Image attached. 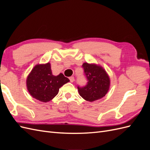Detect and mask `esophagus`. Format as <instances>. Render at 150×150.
<instances>
[{
	"label": "esophagus",
	"mask_w": 150,
	"mask_h": 150,
	"mask_svg": "<svg viewBox=\"0 0 150 150\" xmlns=\"http://www.w3.org/2000/svg\"><path fill=\"white\" fill-rule=\"evenodd\" d=\"M69 80H70V81H71V83L74 82V77H73V76H71V77H70V78H69Z\"/></svg>",
	"instance_id": "1"
}]
</instances>
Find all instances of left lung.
<instances>
[{
    "label": "left lung",
    "mask_w": 150,
    "mask_h": 150,
    "mask_svg": "<svg viewBox=\"0 0 150 150\" xmlns=\"http://www.w3.org/2000/svg\"><path fill=\"white\" fill-rule=\"evenodd\" d=\"M85 75L88 81L84 87H78L80 96L86 101L93 102L103 98L110 87V78L107 72L99 64H83Z\"/></svg>",
    "instance_id": "1"
}]
</instances>
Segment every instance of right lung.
<instances>
[{
  "label": "right lung",
  "mask_w": 150,
  "mask_h": 150,
  "mask_svg": "<svg viewBox=\"0 0 150 150\" xmlns=\"http://www.w3.org/2000/svg\"><path fill=\"white\" fill-rule=\"evenodd\" d=\"M69 79L60 73L52 74L51 63L36 64L26 79V86L30 96L39 101L47 103L55 97L59 88L69 82Z\"/></svg>",
  "instance_id": "right-lung-1"
}]
</instances>
